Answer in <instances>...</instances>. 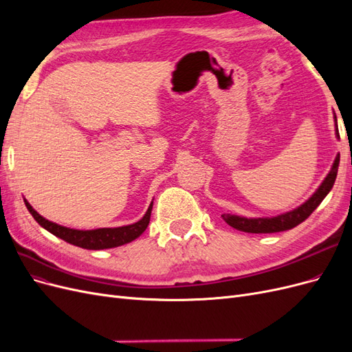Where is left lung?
I'll return each mask as SVG.
<instances>
[{
  "instance_id": "8db88e82",
  "label": "left lung",
  "mask_w": 352,
  "mask_h": 352,
  "mask_svg": "<svg viewBox=\"0 0 352 352\" xmlns=\"http://www.w3.org/2000/svg\"><path fill=\"white\" fill-rule=\"evenodd\" d=\"M336 122V116H335ZM336 136H339L338 132V124H336ZM338 167H339V154L335 158V163L332 166L323 184L316 190V194L308 199L301 207H298L289 212H285L278 217L272 219H245L239 216H232V214H223V220H225L229 226L233 229L247 232V233H276V232H283L294 229L295 226L302 223L311 212L320 206V202L324 199V197L329 194V190L333 188V184L336 180L338 175Z\"/></svg>"
}]
</instances>
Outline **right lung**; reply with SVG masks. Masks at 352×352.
Listing matches in <instances>:
<instances>
[{
    "instance_id": "right-lung-1",
    "label": "right lung",
    "mask_w": 352,
    "mask_h": 352,
    "mask_svg": "<svg viewBox=\"0 0 352 352\" xmlns=\"http://www.w3.org/2000/svg\"><path fill=\"white\" fill-rule=\"evenodd\" d=\"M25 204L30 214L34 216V219L42 228L47 229L50 233L56 235L57 238L85 250H107V248L120 247V245H124L127 242H132L138 236H141L144 230L148 228V223H150V217H151V210H153V202H151V206L148 207L145 216L140 221H136L129 226L104 228V229H95V230H76V229H69L65 226L56 225V223H52L39 216L26 199H25Z\"/></svg>"
}]
</instances>
